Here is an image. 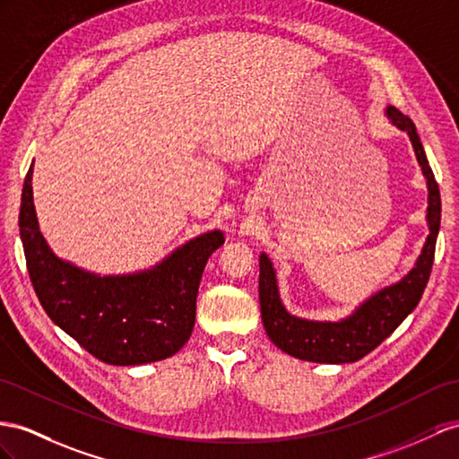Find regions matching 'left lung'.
<instances>
[{"label": "left lung", "mask_w": 459, "mask_h": 459, "mask_svg": "<svg viewBox=\"0 0 459 459\" xmlns=\"http://www.w3.org/2000/svg\"><path fill=\"white\" fill-rule=\"evenodd\" d=\"M385 116L395 127L405 132L415 149V157L422 176L427 178L429 207L427 222L429 237L422 246L420 255L413 269L397 283L384 287L370 299L364 300L347 318L339 322L304 320L287 312L279 297L277 275L273 264L262 252L260 254V308L262 322L269 339L287 355L300 360L345 364L355 362L378 347L385 337H390L395 327L417 308V304L429 283L434 262V248L440 230V190L434 180L432 169L425 155V149L411 117L394 107L385 108Z\"/></svg>", "instance_id": "1"}]
</instances>
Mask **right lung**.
<instances>
[{"mask_svg":"<svg viewBox=\"0 0 459 459\" xmlns=\"http://www.w3.org/2000/svg\"><path fill=\"white\" fill-rule=\"evenodd\" d=\"M19 229L34 292L50 320L92 357L116 367L172 357L190 339L195 299L221 230L199 234L145 272L97 275L57 257L39 229L32 164L22 184Z\"/></svg>","mask_w":459,"mask_h":459,"instance_id":"1","label":"right lung"}]
</instances>
